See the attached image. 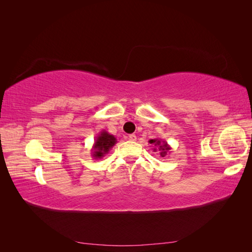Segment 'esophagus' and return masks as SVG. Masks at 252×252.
I'll return each mask as SVG.
<instances>
[{
  "label": "esophagus",
  "mask_w": 252,
  "mask_h": 252,
  "mask_svg": "<svg viewBox=\"0 0 252 252\" xmlns=\"http://www.w3.org/2000/svg\"><path fill=\"white\" fill-rule=\"evenodd\" d=\"M129 140L130 141H132V142H134L135 140H136V135L134 134V133H132V134H129V138H128Z\"/></svg>",
  "instance_id": "obj_1"
}]
</instances>
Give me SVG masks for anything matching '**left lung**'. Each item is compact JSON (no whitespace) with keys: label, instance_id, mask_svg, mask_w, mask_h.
Listing matches in <instances>:
<instances>
[{"label":"left lung","instance_id":"obj_1","mask_svg":"<svg viewBox=\"0 0 252 252\" xmlns=\"http://www.w3.org/2000/svg\"><path fill=\"white\" fill-rule=\"evenodd\" d=\"M149 144H151L152 146H154V148H152V150H154L155 152L158 151L159 156L161 157H166L167 154H169L170 152V149L171 147L168 145V143H167L166 141L162 140V139H152V140H149Z\"/></svg>","mask_w":252,"mask_h":252}]
</instances>
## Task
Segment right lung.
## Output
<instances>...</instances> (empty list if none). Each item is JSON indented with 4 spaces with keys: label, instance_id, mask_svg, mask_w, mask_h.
I'll use <instances>...</instances> for the list:
<instances>
[{
    "label": "right lung",
    "instance_id": "add662e5",
    "mask_svg": "<svg viewBox=\"0 0 252 252\" xmlns=\"http://www.w3.org/2000/svg\"><path fill=\"white\" fill-rule=\"evenodd\" d=\"M117 142L116 136L110 134L108 131L102 130L94 140L93 149H91V157L94 159L104 158Z\"/></svg>",
    "mask_w": 252,
    "mask_h": 252
}]
</instances>
